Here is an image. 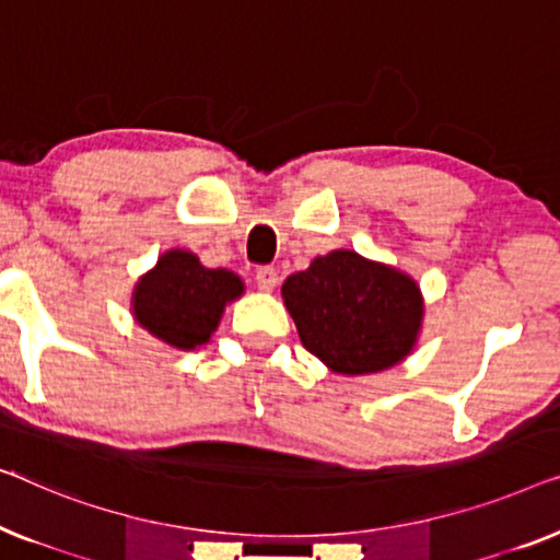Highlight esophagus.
Masks as SVG:
<instances>
[{"mask_svg":"<svg viewBox=\"0 0 560 560\" xmlns=\"http://www.w3.org/2000/svg\"><path fill=\"white\" fill-rule=\"evenodd\" d=\"M256 283H258V289H264V291L277 289V283H279L277 269H271V266H261V269L256 271Z\"/></svg>","mask_w":560,"mask_h":560,"instance_id":"1","label":"esophagus"}]
</instances>
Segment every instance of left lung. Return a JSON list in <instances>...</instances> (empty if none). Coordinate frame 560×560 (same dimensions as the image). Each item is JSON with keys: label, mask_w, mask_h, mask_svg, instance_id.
Here are the masks:
<instances>
[{"label": "left lung", "mask_w": 560, "mask_h": 560, "mask_svg": "<svg viewBox=\"0 0 560 560\" xmlns=\"http://www.w3.org/2000/svg\"><path fill=\"white\" fill-rule=\"evenodd\" d=\"M281 299L299 340L332 373L370 375L411 355L423 327V294L396 266L337 248L291 273Z\"/></svg>", "instance_id": "1"}]
</instances>
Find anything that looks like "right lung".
<instances>
[{
    "instance_id": "obj_1",
    "label": "right lung",
    "mask_w": 560,
    "mask_h": 560,
    "mask_svg": "<svg viewBox=\"0 0 560 560\" xmlns=\"http://www.w3.org/2000/svg\"><path fill=\"white\" fill-rule=\"evenodd\" d=\"M246 283L228 269H208L192 250L170 248L141 273L131 291V317L141 329L175 350L208 345L225 306Z\"/></svg>"
}]
</instances>
